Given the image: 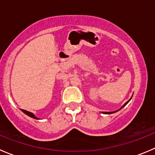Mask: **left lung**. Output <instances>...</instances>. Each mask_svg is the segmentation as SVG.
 I'll return each instance as SVG.
<instances>
[{"label":"left lung","mask_w":155,"mask_h":155,"mask_svg":"<svg viewBox=\"0 0 155 155\" xmlns=\"http://www.w3.org/2000/svg\"><path fill=\"white\" fill-rule=\"evenodd\" d=\"M131 98H132V97H131ZM129 101H130V100H129V101H127V102H126L125 104H124V105H123L122 107H121V109H118V110H120V109H122L123 107H125V106L127 105V103L129 102ZM118 110H117V111H115V112H102V113H104V114H112V113H114V112H118Z\"/></svg>","instance_id":"obj_1"}]
</instances>
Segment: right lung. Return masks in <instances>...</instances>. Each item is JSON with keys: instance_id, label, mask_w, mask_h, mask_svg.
Instances as JSON below:
<instances>
[{"instance_id": "obj_1", "label": "right lung", "mask_w": 155, "mask_h": 155, "mask_svg": "<svg viewBox=\"0 0 155 155\" xmlns=\"http://www.w3.org/2000/svg\"><path fill=\"white\" fill-rule=\"evenodd\" d=\"M21 111H22V112H24V113H25L26 115H28V116H30V117H31V118H34V119H39V118H37V117H36L35 115H34V114L32 113V112H28V111H26V110H25V109H21Z\"/></svg>"}]
</instances>
